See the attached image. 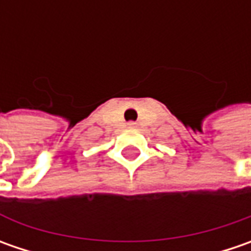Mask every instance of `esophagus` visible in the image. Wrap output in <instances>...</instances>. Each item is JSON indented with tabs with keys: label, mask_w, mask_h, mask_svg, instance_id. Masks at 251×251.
<instances>
[{
	"label": "esophagus",
	"mask_w": 251,
	"mask_h": 251,
	"mask_svg": "<svg viewBox=\"0 0 251 251\" xmlns=\"http://www.w3.org/2000/svg\"><path fill=\"white\" fill-rule=\"evenodd\" d=\"M128 127H137V123H134V121H130L128 124H127Z\"/></svg>",
	"instance_id": "esophagus-1"
}]
</instances>
